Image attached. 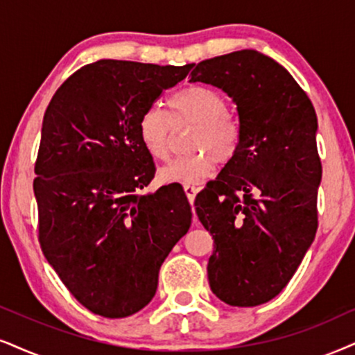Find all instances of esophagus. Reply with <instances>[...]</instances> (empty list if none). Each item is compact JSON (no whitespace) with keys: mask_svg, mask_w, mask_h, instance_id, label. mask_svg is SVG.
I'll return each instance as SVG.
<instances>
[{"mask_svg":"<svg viewBox=\"0 0 355 355\" xmlns=\"http://www.w3.org/2000/svg\"><path fill=\"white\" fill-rule=\"evenodd\" d=\"M183 190H185L188 201L193 203V201H195V195H196V191H198V188H196L195 185H183Z\"/></svg>","mask_w":355,"mask_h":355,"instance_id":"esophagus-1","label":"esophagus"}]
</instances>
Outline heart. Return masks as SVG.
I'll use <instances>...</instances> for the list:
<instances>
[{"label":"heart","mask_w":355,"mask_h":355,"mask_svg":"<svg viewBox=\"0 0 355 355\" xmlns=\"http://www.w3.org/2000/svg\"><path fill=\"white\" fill-rule=\"evenodd\" d=\"M168 118L157 106L147 107L137 123V134L146 150L157 160H167L172 152V125L193 124L188 149L160 170L164 182L191 185L209 177L216 162L227 164L239 150V125L227 114L226 100L216 89L191 85L167 100Z\"/></svg>","instance_id":"obj_1"}]
</instances>
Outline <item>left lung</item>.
<instances>
[{
	"mask_svg": "<svg viewBox=\"0 0 355 355\" xmlns=\"http://www.w3.org/2000/svg\"><path fill=\"white\" fill-rule=\"evenodd\" d=\"M190 77L226 92L239 114V150L195 200L214 241L211 291L231 306H257L285 288L315 239V107L284 67L250 49L200 62Z\"/></svg>",
	"mask_w": 355,
	"mask_h": 355,
	"instance_id": "left-lung-1",
	"label": "left lung"
}]
</instances>
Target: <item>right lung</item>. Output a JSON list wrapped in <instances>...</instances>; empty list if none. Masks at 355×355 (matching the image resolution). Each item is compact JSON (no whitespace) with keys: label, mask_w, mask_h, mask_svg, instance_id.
Masks as SVG:
<instances>
[{"label":"right lung","mask_w":355,"mask_h":355,"mask_svg":"<svg viewBox=\"0 0 355 355\" xmlns=\"http://www.w3.org/2000/svg\"><path fill=\"white\" fill-rule=\"evenodd\" d=\"M191 67L98 60L70 75L44 114L34 165L39 244L95 315L125 318L144 308L165 257L190 230L180 187L141 191L155 164L137 123Z\"/></svg>","instance_id":"obj_1"}]
</instances>
